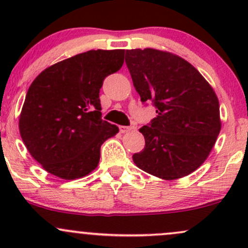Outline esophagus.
Here are the masks:
<instances>
[{
    "label": "esophagus",
    "mask_w": 248,
    "mask_h": 248,
    "mask_svg": "<svg viewBox=\"0 0 248 248\" xmlns=\"http://www.w3.org/2000/svg\"><path fill=\"white\" fill-rule=\"evenodd\" d=\"M119 129H120L121 133H127V132H129V130L134 129V127L133 126H120L119 127Z\"/></svg>",
    "instance_id": "esophagus-1"
}]
</instances>
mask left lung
I'll use <instances>...</instances> for the list:
<instances>
[{
  "instance_id": "left-lung-1",
  "label": "left lung",
  "mask_w": 248,
  "mask_h": 248,
  "mask_svg": "<svg viewBox=\"0 0 248 248\" xmlns=\"http://www.w3.org/2000/svg\"><path fill=\"white\" fill-rule=\"evenodd\" d=\"M126 64L141 101L153 102L157 113L140 128L146 146L134 154V163L163 179L195 171L220 132L215 91L190 62L170 52L127 50Z\"/></svg>"
}]
</instances>
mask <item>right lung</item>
Wrapping results in <instances>:
<instances>
[{
    "instance_id": "1",
    "label": "right lung",
    "mask_w": 248,
    "mask_h": 248,
    "mask_svg": "<svg viewBox=\"0 0 248 248\" xmlns=\"http://www.w3.org/2000/svg\"><path fill=\"white\" fill-rule=\"evenodd\" d=\"M124 50H91L47 67L28 90L19 116L25 147L47 172L84 177L98 167L100 147L119 132L102 120L99 92L118 72Z\"/></svg>"
}]
</instances>
